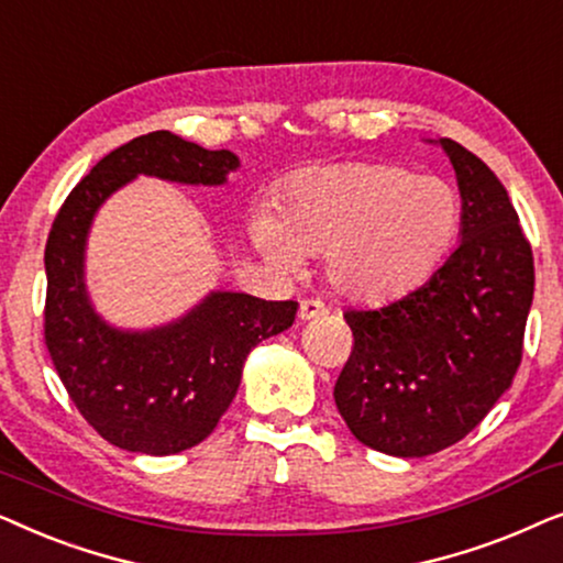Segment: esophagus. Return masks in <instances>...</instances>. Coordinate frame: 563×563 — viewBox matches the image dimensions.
<instances>
[{"label":"esophagus","instance_id":"34e87169","mask_svg":"<svg viewBox=\"0 0 563 563\" xmlns=\"http://www.w3.org/2000/svg\"><path fill=\"white\" fill-rule=\"evenodd\" d=\"M324 313H327V303L319 301V298H306V301H301V306H298V317L303 321L324 317Z\"/></svg>","mask_w":563,"mask_h":563}]
</instances>
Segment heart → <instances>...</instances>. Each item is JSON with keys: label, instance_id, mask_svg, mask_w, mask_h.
Masks as SVG:
<instances>
[{"label": "heart", "instance_id": "b5f03b06", "mask_svg": "<svg viewBox=\"0 0 563 563\" xmlns=\"http://www.w3.org/2000/svg\"><path fill=\"white\" fill-rule=\"evenodd\" d=\"M461 195L443 177L399 164L313 167L252 221L257 250L296 269L301 254H327L332 286L350 296H391L415 286L451 250Z\"/></svg>", "mask_w": 563, "mask_h": 563}]
</instances>
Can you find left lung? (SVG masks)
<instances>
[{"label":"left lung","mask_w":563,"mask_h":563,"mask_svg":"<svg viewBox=\"0 0 563 563\" xmlns=\"http://www.w3.org/2000/svg\"><path fill=\"white\" fill-rule=\"evenodd\" d=\"M461 244L422 286L350 309L352 352L334 384L350 432L373 451L422 459L474 430L512 384L533 303V250L497 175L451 139Z\"/></svg>","instance_id":"1"}]
</instances>
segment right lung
Returning a JSON list of instances; mask_svg holds the SVG:
<instances>
[{"mask_svg": "<svg viewBox=\"0 0 563 563\" xmlns=\"http://www.w3.org/2000/svg\"><path fill=\"white\" fill-rule=\"evenodd\" d=\"M239 156L154 131L102 156L69 192L46 242V347L79 415L112 445L172 455L203 443L242 384L244 360L294 324L296 301L213 290L185 317L146 332L115 329L85 286L95 213L139 175L223 185Z\"/></svg>", "mask_w": 563, "mask_h": 563, "instance_id": "obj_1", "label": "right lung"}]
</instances>
